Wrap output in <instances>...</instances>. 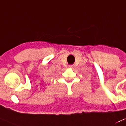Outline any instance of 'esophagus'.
<instances>
[{
  "label": "esophagus",
  "instance_id": "1",
  "mask_svg": "<svg viewBox=\"0 0 126 126\" xmlns=\"http://www.w3.org/2000/svg\"><path fill=\"white\" fill-rule=\"evenodd\" d=\"M69 67H70V68H72V67H73V66L71 65V66H69Z\"/></svg>",
  "mask_w": 126,
  "mask_h": 126
}]
</instances>
